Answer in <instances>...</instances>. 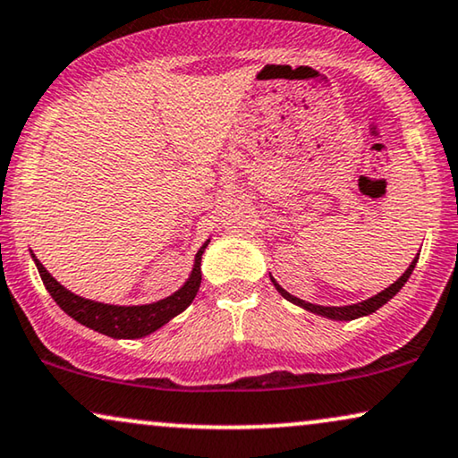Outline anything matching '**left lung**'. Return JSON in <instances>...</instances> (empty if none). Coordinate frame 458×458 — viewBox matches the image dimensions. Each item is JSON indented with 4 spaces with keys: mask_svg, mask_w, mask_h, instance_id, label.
<instances>
[{
    "mask_svg": "<svg viewBox=\"0 0 458 458\" xmlns=\"http://www.w3.org/2000/svg\"><path fill=\"white\" fill-rule=\"evenodd\" d=\"M417 260H419V254L412 259L411 267H408V269L403 271L402 276L397 277L394 284H391V286L381 290V293H378V294H374V296H370V299H366V301H361V302H353V305H343V307H324V305H316V302L302 301V299H299V296L290 294L288 290H284L280 284L273 280L271 273H269V277H271L273 286H276V290L284 296V299L290 301V302H294V305L302 307V309H305V311H311V313H316V316L335 319V322H352V319L370 316V313L377 311V309H381L385 302L394 299V296L402 290L403 284L408 282V277H411V273L414 271V267H417Z\"/></svg>",
    "mask_w": 458,
    "mask_h": 458,
    "instance_id": "left-lung-1",
    "label": "left lung"
}]
</instances>
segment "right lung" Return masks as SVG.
Masks as SVG:
<instances>
[{
    "label": "right lung",
    "mask_w": 458,
    "mask_h": 458,
    "mask_svg": "<svg viewBox=\"0 0 458 458\" xmlns=\"http://www.w3.org/2000/svg\"><path fill=\"white\" fill-rule=\"evenodd\" d=\"M208 243L210 240L201 243L198 254H195L187 282L165 299L147 302V305H109V302L84 299V296L71 293L63 284H58L33 252L31 259L35 260V267H38L47 293L75 322L111 338H142L162 328L172 318H176L178 313H182L191 305L201 284V254H204Z\"/></svg>",
    "instance_id": "obj_1"
}]
</instances>
